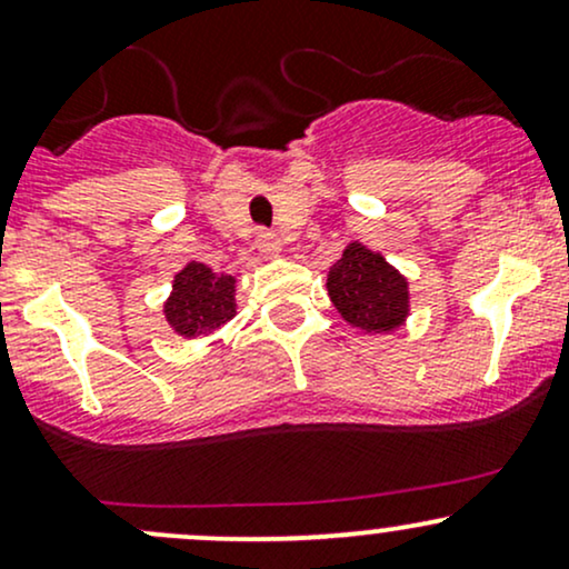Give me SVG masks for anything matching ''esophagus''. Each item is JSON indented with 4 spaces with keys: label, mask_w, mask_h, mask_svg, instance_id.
I'll return each instance as SVG.
<instances>
[{
    "label": "esophagus",
    "mask_w": 569,
    "mask_h": 569,
    "mask_svg": "<svg viewBox=\"0 0 569 569\" xmlns=\"http://www.w3.org/2000/svg\"><path fill=\"white\" fill-rule=\"evenodd\" d=\"M257 248L264 253V257H278L280 251H283V243H280V238H276L272 232H257Z\"/></svg>",
    "instance_id": "34e87169"
}]
</instances>
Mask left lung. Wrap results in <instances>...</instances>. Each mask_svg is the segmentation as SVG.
<instances>
[{"label": "left lung", "instance_id": "obj_1", "mask_svg": "<svg viewBox=\"0 0 569 569\" xmlns=\"http://www.w3.org/2000/svg\"><path fill=\"white\" fill-rule=\"evenodd\" d=\"M326 291L342 321L367 335H390L411 316L409 278L361 240H350L329 267Z\"/></svg>", "mask_w": 569, "mask_h": 569}]
</instances>
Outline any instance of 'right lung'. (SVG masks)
<instances>
[{"instance_id":"obj_1","label":"right lung","mask_w":569,"mask_h":569,"mask_svg":"<svg viewBox=\"0 0 569 569\" xmlns=\"http://www.w3.org/2000/svg\"><path fill=\"white\" fill-rule=\"evenodd\" d=\"M234 280L213 272L202 262H187L171 280V293L162 302L168 329L181 339L213 337L238 312Z\"/></svg>"}]
</instances>
